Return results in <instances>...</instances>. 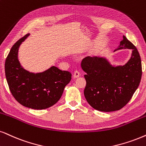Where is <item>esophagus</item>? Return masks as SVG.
<instances>
[{
  "mask_svg": "<svg viewBox=\"0 0 146 146\" xmlns=\"http://www.w3.org/2000/svg\"><path fill=\"white\" fill-rule=\"evenodd\" d=\"M79 75H80V73H79V72L78 71H75L74 72V74H73V77H74L75 78H77V77H79Z\"/></svg>",
  "mask_w": 146,
  "mask_h": 146,
  "instance_id": "esophagus-1",
  "label": "esophagus"
}]
</instances>
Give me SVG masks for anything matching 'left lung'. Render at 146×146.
<instances>
[{
    "label": "left lung",
    "instance_id": "8db88e82",
    "mask_svg": "<svg viewBox=\"0 0 146 146\" xmlns=\"http://www.w3.org/2000/svg\"><path fill=\"white\" fill-rule=\"evenodd\" d=\"M123 38L117 50L124 46L133 50L131 57L125 65L113 67L106 58L97 56L86 57L82 61V68L86 73L85 98L90 106L100 111L121 109L131 99L141 81L139 52L126 37Z\"/></svg>",
    "mask_w": 146,
    "mask_h": 146
}]
</instances>
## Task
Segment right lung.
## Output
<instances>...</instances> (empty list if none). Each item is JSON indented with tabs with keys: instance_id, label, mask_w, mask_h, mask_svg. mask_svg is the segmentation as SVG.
Listing matches in <instances>:
<instances>
[{
	"instance_id": "right-lung-1",
	"label": "right lung",
	"mask_w": 146,
	"mask_h": 146,
	"mask_svg": "<svg viewBox=\"0 0 146 146\" xmlns=\"http://www.w3.org/2000/svg\"><path fill=\"white\" fill-rule=\"evenodd\" d=\"M29 35L12 46L5 60V75L9 90L19 104L32 109H46L59 100L71 73L54 66L36 74L23 69L18 60V48Z\"/></svg>"
}]
</instances>
